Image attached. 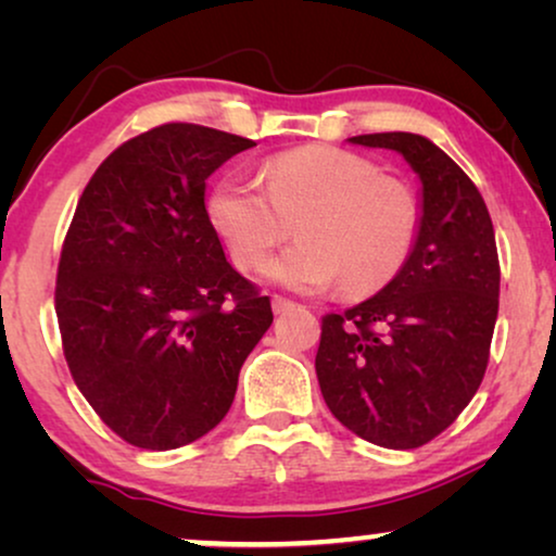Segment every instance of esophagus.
I'll return each instance as SVG.
<instances>
[{"label":"esophagus","instance_id":"obj_1","mask_svg":"<svg viewBox=\"0 0 556 556\" xmlns=\"http://www.w3.org/2000/svg\"><path fill=\"white\" fill-rule=\"evenodd\" d=\"M291 308H295L293 301L283 299V295H273V311H276V314H286V311Z\"/></svg>","mask_w":556,"mask_h":556}]
</instances>
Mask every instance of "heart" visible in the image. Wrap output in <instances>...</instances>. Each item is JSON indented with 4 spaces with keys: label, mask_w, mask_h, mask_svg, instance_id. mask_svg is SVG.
<instances>
[{
    "label": "heart",
    "mask_w": 556,
    "mask_h": 556,
    "mask_svg": "<svg viewBox=\"0 0 556 556\" xmlns=\"http://www.w3.org/2000/svg\"><path fill=\"white\" fill-rule=\"evenodd\" d=\"M207 212L242 270H257L291 238L268 273L295 291L367 295L400 276L420 235V202L371 159L333 147H303L268 159L257 179L227 177Z\"/></svg>",
    "instance_id": "b5f03b06"
}]
</instances>
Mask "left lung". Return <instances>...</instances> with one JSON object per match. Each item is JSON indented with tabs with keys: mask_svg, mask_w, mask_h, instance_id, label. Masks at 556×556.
I'll use <instances>...</instances> for the list:
<instances>
[{
	"mask_svg": "<svg viewBox=\"0 0 556 556\" xmlns=\"http://www.w3.org/2000/svg\"><path fill=\"white\" fill-rule=\"evenodd\" d=\"M349 141L400 151L420 174V235L382 291L321 318L316 375L344 428L413 451L451 428L483 382L498 316L496 235L478 187L425 136Z\"/></svg>",
	"mask_w": 556,
	"mask_h": 556,
	"instance_id": "1",
	"label": "left lung"
}]
</instances>
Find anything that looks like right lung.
Returning <instances> with one entry per match:
<instances>
[{
  "mask_svg": "<svg viewBox=\"0 0 556 556\" xmlns=\"http://www.w3.org/2000/svg\"><path fill=\"white\" fill-rule=\"evenodd\" d=\"M253 139L187 121L149 128L83 189L58 263L67 369L121 440L174 451L227 415L270 299L225 261L204 181Z\"/></svg>",
  "mask_w": 556,
  "mask_h": 556,
  "instance_id": "1",
  "label": "right lung"
}]
</instances>
